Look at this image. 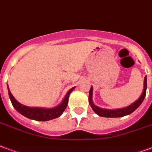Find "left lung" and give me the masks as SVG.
Here are the masks:
<instances>
[{"instance_id":"left-lung-1","label":"left lung","mask_w":152,"mask_h":152,"mask_svg":"<svg viewBox=\"0 0 152 152\" xmlns=\"http://www.w3.org/2000/svg\"><path fill=\"white\" fill-rule=\"evenodd\" d=\"M146 91H147V76L144 77V81H143V89L142 94L140 96V98L135 100L134 103L127 106V107H122V108H118V109H106V108H102L99 107L92 101V94H93V88L91 87V89L89 91V97L88 102L90 106L91 107L92 110L94 111L96 114H97L99 116L102 117H108V118H115V117H122L124 115L132 113L135 110H136L138 107H140V105L142 104L143 99L145 98Z\"/></svg>"}]
</instances>
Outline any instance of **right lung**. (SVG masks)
<instances>
[{"instance_id": "add662e5", "label": "right lung", "mask_w": 152, "mask_h": 152, "mask_svg": "<svg viewBox=\"0 0 152 152\" xmlns=\"http://www.w3.org/2000/svg\"><path fill=\"white\" fill-rule=\"evenodd\" d=\"M75 87L72 88L69 91L67 92L65 96L64 97L63 100L59 105L53 108H45V107H28L25 105H23L17 101L15 99L14 96L12 95L11 91L9 88L8 85V91H9V99L11 100L12 106L14 108L19 112L20 114L24 115L25 117L31 119V120H37V121H48V120H53L56 118L61 116L62 113L64 112V110L67 107L68 103V98L69 95L72 91H73Z\"/></svg>"}]
</instances>
